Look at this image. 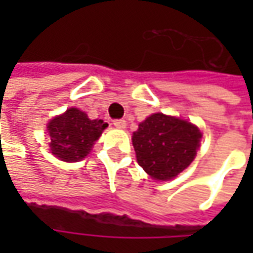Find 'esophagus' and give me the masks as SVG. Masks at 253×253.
Returning <instances> with one entry per match:
<instances>
[{
    "instance_id": "34e87169",
    "label": "esophagus",
    "mask_w": 253,
    "mask_h": 253,
    "mask_svg": "<svg viewBox=\"0 0 253 253\" xmlns=\"http://www.w3.org/2000/svg\"><path fill=\"white\" fill-rule=\"evenodd\" d=\"M114 126H117V128H120V129H124V128L126 126V121H125V120H115V121H114Z\"/></svg>"
}]
</instances>
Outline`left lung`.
Returning <instances> with one entry per match:
<instances>
[{
  "label": "left lung",
  "instance_id": "left-lung-1",
  "mask_svg": "<svg viewBox=\"0 0 253 253\" xmlns=\"http://www.w3.org/2000/svg\"><path fill=\"white\" fill-rule=\"evenodd\" d=\"M200 138L193 124L158 112L139 124L132 145L142 169L153 179L169 180L193 162Z\"/></svg>",
  "mask_w": 253,
  "mask_h": 253
}]
</instances>
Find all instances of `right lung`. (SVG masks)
Masks as SVG:
<instances>
[{
	"label": "right lung",
	"instance_id": "add662e5",
	"mask_svg": "<svg viewBox=\"0 0 253 253\" xmlns=\"http://www.w3.org/2000/svg\"><path fill=\"white\" fill-rule=\"evenodd\" d=\"M108 126L102 120H90L87 114L70 108L47 124L50 151L64 162H77L87 156L94 142Z\"/></svg>",
	"mask_w": 253,
	"mask_h": 253
}]
</instances>
